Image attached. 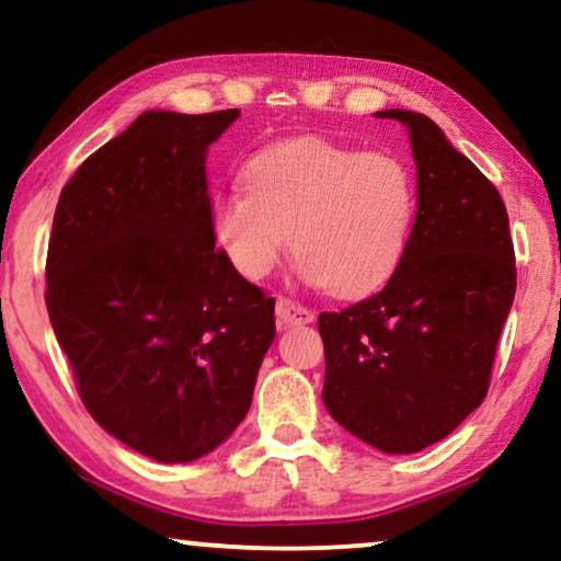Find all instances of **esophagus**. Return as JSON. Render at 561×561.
I'll list each match as a JSON object with an SVG mask.
<instances>
[{"label": "esophagus", "instance_id": "esophagus-1", "mask_svg": "<svg viewBox=\"0 0 561 561\" xmlns=\"http://www.w3.org/2000/svg\"><path fill=\"white\" fill-rule=\"evenodd\" d=\"M275 317H278L280 327H296V324H311L313 311L294 301V298L280 296L278 304H275Z\"/></svg>", "mask_w": 561, "mask_h": 561}]
</instances>
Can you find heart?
Instances as JSON below:
<instances>
[{
	"label": "heart",
	"mask_w": 561,
	"mask_h": 561,
	"mask_svg": "<svg viewBox=\"0 0 561 561\" xmlns=\"http://www.w3.org/2000/svg\"><path fill=\"white\" fill-rule=\"evenodd\" d=\"M248 191L214 204L211 225L244 278H265L294 252L311 283L342 298L380 288L409 248L416 186L403 160L324 137H296L260 150L244 168Z\"/></svg>",
	"instance_id": "obj_1"
}]
</instances>
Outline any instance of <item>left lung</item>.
Instances as JSON below:
<instances>
[{"label":"left lung","mask_w":561,"mask_h":561,"mask_svg":"<svg viewBox=\"0 0 561 561\" xmlns=\"http://www.w3.org/2000/svg\"><path fill=\"white\" fill-rule=\"evenodd\" d=\"M409 127L416 219L386 288L319 313L327 411L388 455L449 436L485 401L516 296L508 211L472 160L426 114L386 110Z\"/></svg>","instance_id":"obj_1"}]
</instances>
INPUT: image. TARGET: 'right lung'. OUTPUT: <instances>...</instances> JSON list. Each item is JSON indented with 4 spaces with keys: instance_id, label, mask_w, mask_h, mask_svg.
<instances>
[{
    "instance_id": "right-lung-1",
    "label": "right lung",
    "mask_w": 561,
    "mask_h": 561,
    "mask_svg": "<svg viewBox=\"0 0 561 561\" xmlns=\"http://www.w3.org/2000/svg\"><path fill=\"white\" fill-rule=\"evenodd\" d=\"M237 110L145 112L60 191L45 306L76 390L158 462L217 449L250 411L275 298L214 248L206 150Z\"/></svg>"
}]
</instances>
